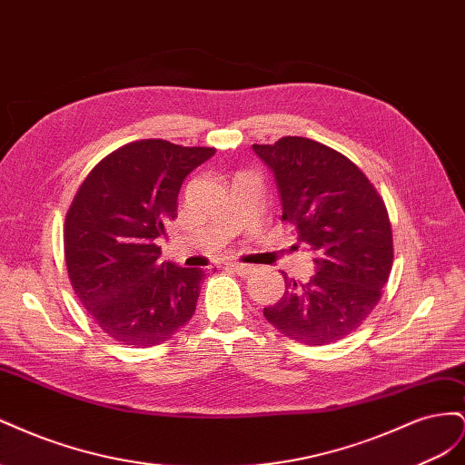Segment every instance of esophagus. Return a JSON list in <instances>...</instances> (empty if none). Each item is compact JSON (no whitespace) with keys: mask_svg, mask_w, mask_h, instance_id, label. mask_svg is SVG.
Returning <instances> with one entry per match:
<instances>
[{"mask_svg":"<svg viewBox=\"0 0 465 465\" xmlns=\"http://www.w3.org/2000/svg\"><path fill=\"white\" fill-rule=\"evenodd\" d=\"M227 265L231 267V270H234L238 275H242V277H246V275H250L252 272H254V265L241 263V262H229Z\"/></svg>","mask_w":465,"mask_h":465,"instance_id":"esophagus-1","label":"esophagus"}]
</instances>
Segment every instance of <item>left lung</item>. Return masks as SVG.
<instances>
[{
  "label": "left lung",
  "instance_id": "8db88e82",
  "mask_svg": "<svg viewBox=\"0 0 465 465\" xmlns=\"http://www.w3.org/2000/svg\"><path fill=\"white\" fill-rule=\"evenodd\" d=\"M272 168L283 221L316 254V275L263 308L265 320L304 345H330L353 333L382 299L393 263L388 209L371 180L345 154L314 139L287 135L252 145Z\"/></svg>",
  "mask_w": 465,
  "mask_h": 465
}]
</instances>
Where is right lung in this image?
<instances>
[{
    "instance_id": "right-lung-1",
    "label": "right lung",
    "mask_w": 465,
    "mask_h": 465,
    "mask_svg": "<svg viewBox=\"0 0 465 465\" xmlns=\"http://www.w3.org/2000/svg\"><path fill=\"white\" fill-rule=\"evenodd\" d=\"M215 151L142 139L106 154L74 195L67 275L94 323L122 345H161L195 312L205 275L161 262L159 238L176 219L182 182Z\"/></svg>"
}]
</instances>
